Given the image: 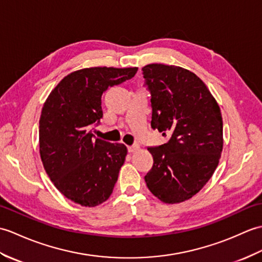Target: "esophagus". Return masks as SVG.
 <instances>
[{"mask_svg":"<svg viewBox=\"0 0 262 262\" xmlns=\"http://www.w3.org/2000/svg\"><path fill=\"white\" fill-rule=\"evenodd\" d=\"M127 149H129V152H136V151H138L139 150V146L138 144H133V146H130V147H127Z\"/></svg>","mask_w":262,"mask_h":262,"instance_id":"1","label":"esophagus"}]
</instances>
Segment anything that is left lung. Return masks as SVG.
<instances>
[{
	"instance_id": "8db88e82",
	"label": "left lung",
	"mask_w": 262,
	"mask_h": 262,
	"mask_svg": "<svg viewBox=\"0 0 262 262\" xmlns=\"http://www.w3.org/2000/svg\"><path fill=\"white\" fill-rule=\"evenodd\" d=\"M151 93V126L171 137L148 148L154 166L147 187L166 204L191 199L210 180L223 149L219 104L203 80L179 66L150 63L142 68Z\"/></svg>"
}]
</instances>
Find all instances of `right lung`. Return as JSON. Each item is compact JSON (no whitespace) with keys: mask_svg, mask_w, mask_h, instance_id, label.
<instances>
[{"mask_svg":"<svg viewBox=\"0 0 262 262\" xmlns=\"http://www.w3.org/2000/svg\"><path fill=\"white\" fill-rule=\"evenodd\" d=\"M138 67H91L63 77L46 100L39 120V152L60 193L94 207L111 196L127 149L95 138L103 116L101 97L108 87L132 78Z\"/></svg>","mask_w":262,"mask_h":262,"instance_id":"obj_1","label":"right lung"}]
</instances>
